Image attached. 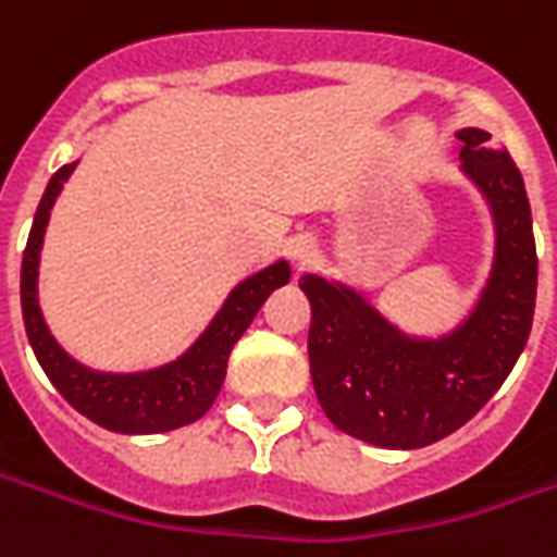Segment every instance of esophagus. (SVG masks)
<instances>
[{"label":"esophagus","instance_id":"obj_1","mask_svg":"<svg viewBox=\"0 0 557 557\" xmlns=\"http://www.w3.org/2000/svg\"><path fill=\"white\" fill-rule=\"evenodd\" d=\"M313 256H317V249H313V244L310 240H298L293 247V259L298 268H305V264L313 262Z\"/></svg>","mask_w":557,"mask_h":557}]
</instances>
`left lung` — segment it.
Masks as SVG:
<instances>
[{
  "label": "left lung",
  "mask_w": 557,
  "mask_h": 557,
  "mask_svg": "<svg viewBox=\"0 0 557 557\" xmlns=\"http://www.w3.org/2000/svg\"><path fill=\"white\" fill-rule=\"evenodd\" d=\"M457 139L460 168L485 195L497 231L487 286L460 326L414 338L357 289L317 274L298 280L310 301L317 399L342 433L381 448H423L460 430L500 389L531 335L536 247L524 180L485 131L467 127Z\"/></svg>",
  "instance_id": "8db88e82"
}]
</instances>
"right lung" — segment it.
Listing matches in <instances>:
<instances>
[{
  "mask_svg": "<svg viewBox=\"0 0 557 557\" xmlns=\"http://www.w3.org/2000/svg\"><path fill=\"white\" fill-rule=\"evenodd\" d=\"M72 170L75 164L57 170L45 188L29 240H26L24 264H21V308H24L26 338L33 344V354L45 374L51 377V384L60 389V396L75 411H82L88 421L100 423L112 433H168L185 423H195L210 411L222 389L231 347L247 332L252 317L264 305V298L277 286L289 283V264H268L264 271L237 283L225 298V305L210 320V326L200 332L198 342L180 359L149 369V372H94L88 366L75 362L54 342V335L41 320L39 289H36L45 228H48L57 195L72 176Z\"/></svg>",
  "mask_w": 557,
  "mask_h": 557,
  "instance_id": "obj_1",
  "label": "right lung"
}]
</instances>
